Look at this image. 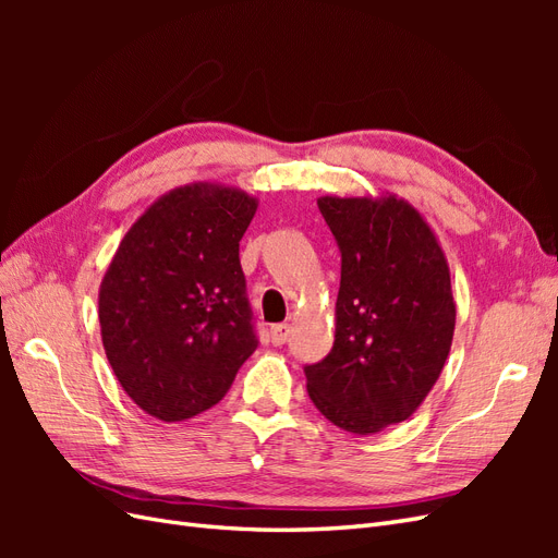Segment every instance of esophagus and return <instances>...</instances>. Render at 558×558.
<instances>
[{"label":"esophagus","mask_w":558,"mask_h":558,"mask_svg":"<svg viewBox=\"0 0 558 558\" xmlns=\"http://www.w3.org/2000/svg\"><path fill=\"white\" fill-rule=\"evenodd\" d=\"M289 337H291V326L289 324H277V326L269 328V340H272L275 347H281V344L289 342Z\"/></svg>","instance_id":"esophagus-1"}]
</instances>
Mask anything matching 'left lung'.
<instances>
[{"mask_svg":"<svg viewBox=\"0 0 558 558\" xmlns=\"http://www.w3.org/2000/svg\"><path fill=\"white\" fill-rule=\"evenodd\" d=\"M342 253L335 344L307 365V391L330 424L373 435L410 418L440 379L456 302L447 256L426 218L393 193L318 197Z\"/></svg>","mask_w":558,"mask_h":558,"instance_id":"1","label":"left lung"}]
</instances>
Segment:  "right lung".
I'll return each instance as SVG.
<instances>
[{
    "instance_id": "right-lung-1",
    "label": "right lung",
    "mask_w": 558,
    "mask_h": 558,
    "mask_svg": "<svg viewBox=\"0 0 558 558\" xmlns=\"http://www.w3.org/2000/svg\"><path fill=\"white\" fill-rule=\"evenodd\" d=\"M258 197L195 181L160 195L118 244L99 283V330L116 379L160 421L221 400L258 347L240 240Z\"/></svg>"
}]
</instances>
